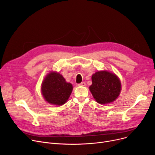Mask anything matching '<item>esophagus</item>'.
Segmentation results:
<instances>
[{
	"instance_id": "esophagus-1",
	"label": "esophagus",
	"mask_w": 155,
	"mask_h": 155,
	"mask_svg": "<svg viewBox=\"0 0 155 155\" xmlns=\"http://www.w3.org/2000/svg\"><path fill=\"white\" fill-rule=\"evenodd\" d=\"M78 86H85L86 85V84L85 82H81L80 84H78Z\"/></svg>"
}]
</instances>
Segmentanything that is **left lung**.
Segmentation results:
<instances>
[{"instance_id": "8db88e82", "label": "left lung", "mask_w": 155, "mask_h": 155, "mask_svg": "<svg viewBox=\"0 0 155 155\" xmlns=\"http://www.w3.org/2000/svg\"><path fill=\"white\" fill-rule=\"evenodd\" d=\"M89 89L95 101L102 104L114 101L120 94L121 84L119 78L107 71L96 72L92 77Z\"/></svg>"}]
</instances>
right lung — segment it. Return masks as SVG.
I'll return each mask as SVG.
<instances>
[{"label":"right lung","mask_w":155,"mask_h":155,"mask_svg":"<svg viewBox=\"0 0 155 155\" xmlns=\"http://www.w3.org/2000/svg\"><path fill=\"white\" fill-rule=\"evenodd\" d=\"M72 90V85L67 83L63 77L56 72L49 73L41 87L45 99L49 103L57 105H61L67 101Z\"/></svg>","instance_id":"right-lung-1"}]
</instances>
